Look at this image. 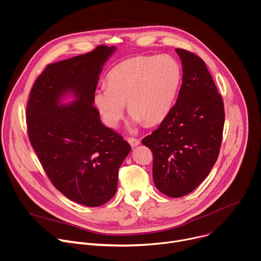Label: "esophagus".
<instances>
[{"label":"esophagus","instance_id":"esophagus-1","mask_svg":"<svg viewBox=\"0 0 261 261\" xmlns=\"http://www.w3.org/2000/svg\"><path fill=\"white\" fill-rule=\"evenodd\" d=\"M127 140L132 148H134L140 144V140L137 138H134V137H129V138H127Z\"/></svg>","mask_w":261,"mask_h":261}]
</instances>
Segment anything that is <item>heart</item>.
Listing matches in <instances>:
<instances>
[{
	"label": "heart",
	"mask_w": 261,
	"mask_h": 261,
	"mask_svg": "<svg viewBox=\"0 0 261 261\" xmlns=\"http://www.w3.org/2000/svg\"><path fill=\"white\" fill-rule=\"evenodd\" d=\"M181 81V68L170 55L137 56L114 65L107 74V85L93 93L106 126L121 120L125 103L134 123L154 125L169 113Z\"/></svg>",
	"instance_id": "obj_1"
}]
</instances>
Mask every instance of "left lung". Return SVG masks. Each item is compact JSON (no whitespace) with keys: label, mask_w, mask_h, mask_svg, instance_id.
Masks as SVG:
<instances>
[{"label":"left lung","mask_w":261,"mask_h":261,"mask_svg":"<svg viewBox=\"0 0 261 261\" xmlns=\"http://www.w3.org/2000/svg\"><path fill=\"white\" fill-rule=\"evenodd\" d=\"M182 85L160 126L143 139L153 152V180L159 192L180 198L197 188L216 163L225 122L224 103L205 62L176 49Z\"/></svg>","instance_id":"8db88e82"}]
</instances>
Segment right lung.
<instances>
[{
  "mask_svg": "<svg viewBox=\"0 0 261 261\" xmlns=\"http://www.w3.org/2000/svg\"><path fill=\"white\" fill-rule=\"evenodd\" d=\"M115 46L51 63L35 80L27 104V129L42 168L58 191L76 203L97 207L116 193L118 169L130 145L100 120L93 106L103 65ZM73 94L76 100L63 105Z\"/></svg>",
  "mask_w": 261,
  "mask_h": 261,
  "instance_id": "1",
  "label": "right lung"
}]
</instances>
